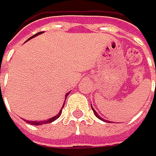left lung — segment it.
Returning a JSON list of instances; mask_svg holds the SVG:
<instances>
[{"mask_svg": "<svg viewBox=\"0 0 156 156\" xmlns=\"http://www.w3.org/2000/svg\"><path fill=\"white\" fill-rule=\"evenodd\" d=\"M91 106H92V105H91ZM92 108H93V107H92ZM93 110H94V114H95V116H96L97 118H99V119H101V120H103V119H102V118H101V117H100V116H99V115L97 114V113H96V111H95V110H94V108H93ZM104 121H105V120H104Z\"/></svg>", "mask_w": 156, "mask_h": 156, "instance_id": "1", "label": "left lung"}]
</instances>
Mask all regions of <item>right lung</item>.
<instances>
[{
	"instance_id": "add662e5",
	"label": "right lung",
	"mask_w": 156,
	"mask_h": 156,
	"mask_svg": "<svg viewBox=\"0 0 156 156\" xmlns=\"http://www.w3.org/2000/svg\"><path fill=\"white\" fill-rule=\"evenodd\" d=\"M42 34V32L41 33H37L36 34H34V36H32L31 38H33V37H35L36 35H38V34ZM30 38V39H31ZM29 39V40H30ZM69 94V93H68ZM68 94L65 95V97H66L67 95H68ZM64 106V105H63ZM61 113H62V111H60L58 114L56 115V116H54V117H52V118H50V119H48V120H47V121H44V122H32V121H29V122H29L30 124H33V125H41V124H46V123H49V122H52L53 121H55V120H57L59 117H60V115H61Z\"/></svg>"
}]
</instances>
